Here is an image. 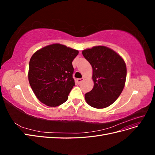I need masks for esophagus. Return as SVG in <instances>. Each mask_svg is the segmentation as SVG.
<instances>
[{"instance_id": "obj_1", "label": "esophagus", "mask_w": 155, "mask_h": 155, "mask_svg": "<svg viewBox=\"0 0 155 155\" xmlns=\"http://www.w3.org/2000/svg\"><path fill=\"white\" fill-rule=\"evenodd\" d=\"M84 80V79L83 78H79V79H77V83H78V84H81V82L83 81Z\"/></svg>"}]
</instances>
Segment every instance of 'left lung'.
<instances>
[{"label":"left lung","mask_w":155,"mask_h":155,"mask_svg":"<svg viewBox=\"0 0 155 155\" xmlns=\"http://www.w3.org/2000/svg\"><path fill=\"white\" fill-rule=\"evenodd\" d=\"M92 67L94 87L86 93L87 104L96 109L112 105L121 94L126 80L125 61L114 50L104 46H94L82 51Z\"/></svg>","instance_id":"1"}]
</instances>
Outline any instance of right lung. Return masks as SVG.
Instances as JSON below:
<instances>
[{
  "label": "right lung",
  "instance_id": "1",
  "mask_svg": "<svg viewBox=\"0 0 155 155\" xmlns=\"http://www.w3.org/2000/svg\"><path fill=\"white\" fill-rule=\"evenodd\" d=\"M78 53L64 45L53 44L31 56L28 80L41 102L49 107H57L68 100L75 85L72 63Z\"/></svg>",
  "mask_w": 155,
  "mask_h": 155
}]
</instances>
